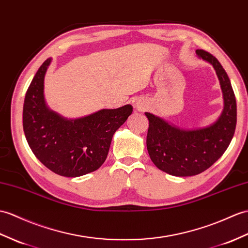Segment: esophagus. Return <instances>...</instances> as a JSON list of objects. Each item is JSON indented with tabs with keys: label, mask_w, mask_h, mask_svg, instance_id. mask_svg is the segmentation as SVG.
<instances>
[{
	"label": "esophagus",
	"mask_w": 248,
	"mask_h": 248,
	"mask_svg": "<svg viewBox=\"0 0 248 248\" xmlns=\"http://www.w3.org/2000/svg\"><path fill=\"white\" fill-rule=\"evenodd\" d=\"M136 107L140 108V110H141V108H143V106L142 105H140V103H136Z\"/></svg>",
	"instance_id": "obj_1"
}]
</instances>
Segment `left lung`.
<instances>
[{
	"label": "left lung",
	"mask_w": 248,
	"mask_h": 248,
	"mask_svg": "<svg viewBox=\"0 0 248 248\" xmlns=\"http://www.w3.org/2000/svg\"><path fill=\"white\" fill-rule=\"evenodd\" d=\"M198 57L215 68L223 95V110L215 123L184 129L146 112L149 120L147 149L153 164L173 176H192L208 169L226 151L237 124V102L232 83L221 63L203 49Z\"/></svg>",
	"instance_id": "1"
}]
</instances>
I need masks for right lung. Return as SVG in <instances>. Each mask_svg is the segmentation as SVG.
Here are the masks:
<instances>
[{"instance_id":"add662e5","label":"right lung","mask_w":248,"mask_h":248,"mask_svg":"<svg viewBox=\"0 0 248 248\" xmlns=\"http://www.w3.org/2000/svg\"><path fill=\"white\" fill-rule=\"evenodd\" d=\"M51 58L43 62L28 88L23 106V129L32 153L56 174L77 177L105 163L115 132L133 112L125 105L67 118L45 101L44 78Z\"/></svg>"}]
</instances>
